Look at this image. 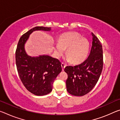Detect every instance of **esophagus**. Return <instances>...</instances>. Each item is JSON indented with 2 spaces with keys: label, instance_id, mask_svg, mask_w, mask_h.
I'll return each mask as SVG.
<instances>
[{
  "label": "esophagus",
  "instance_id": "34e87169",
  "mask_svg": "<svg viewBox=\"0 0 120 120\" xmlns=\"http://www.w3.org/2000/svg\"><path fill=\"white\" fill-rule=\"evenodd\" d=\"M66 64H64V63H63V62L61 63V67H62V70L63 71L64 70V69L65 67H66Z\"/></svg>",
  "mask_w": 120,
  "mask_h": 120
}]
</instances>
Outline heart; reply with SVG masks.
<instances>
[{"label":"heart","instance_id":"heart-1","mask_svg":"<svg viewBox=\"0 0 120 120\" xmlns=\"http://www.w3.org/2000/svg\"><path fill=\"white\" fill-rule=\"evenodd\" d=\"M89 41L81 37L76 32H69L62 34L59 38V42L54 44V52L57 57L61 56L67 48L66 56L70 61L77 64L84 61L88 56L89 50Z\"/></svg>","mask_w":120,"mask_h":120}]
</instances>
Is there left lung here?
Returning <instances> with one entry per match:
<instances>
[{"instance_id": "obj_1", "label": "left lung", "mask_w": 120, "mask_h": 120, "mask_svg": "<svg viewBox=\"0 0 120 120\" xmlns=\"http://www.w3.org/2000/svg\"><path fill=\"white\" fill-rule=\"evenodd\" d=\"M92 49L87 59L80 64L67 66L64 68V71L68 75L66 82L67 90L74 96H84L92 90L102 71V45L94 34L92 33Z\"/></svg>"}]
</instances>
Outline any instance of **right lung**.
Segmentation results:
<instances>
[{
  "label": "right lung",
  "mask_w": 120,
  "mask_h": 120,
  "mask_svg": "<svg viewBox=\"0 0 120 120\" xmlns=\"http://www.w3.org/2000/svg\"><path fill=\"white\" fill-rule=\"evenodd\" d=\"M51 30V27L43 26L32 28L21 36L16 50V64L19 78L27 90L37 96L51 92L54 80L62 71L61 64L57 59L48 55L36 57L28 56L24 46L33 32Z\"/></svg>",
  "instance_id": "1"
}]
</instances>
